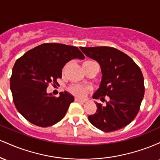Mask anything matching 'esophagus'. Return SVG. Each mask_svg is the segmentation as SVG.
Wrapping results in <instances>:
<instances>
[{
  "mask_svg": "<svg viewBox=\"0 0 160 160\" xmlns=\"http://www.w3.org/2000/svg\"><path fill=\"white\" fill-rule=\"evenodd\" d=\"M75 101H76V102H86V99H81V98H75Z\"/></svg>",
  "mask_w": 160,
  "mask_h": 160,
  "instance_id": "34e87169",
  "label": "esophagus"
}]
</instances>
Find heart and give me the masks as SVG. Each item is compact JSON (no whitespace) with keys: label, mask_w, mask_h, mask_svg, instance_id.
<instances>
[{"label":"heart","mask_w":160,"mask_h":160,"mask_svg":"<svg viewBox=\"0 0 160 160\" xmlns=\"http://www.w3.org/2000/svg\"><path fill=\"white\" fill-rule=\"evenodd\" d=\"M91 62V61L84 62L83 63H86V62ZM65 68H66V66L65 67V68H64V70L65 69ZM71 90L74 95H78V96L82 97V96H84V95L86 94L87 89L85 87H83V86H74V87L71 88Z\"/></svg>","instance_id":"b5f03b06"}]
</instances>
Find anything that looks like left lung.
<instances>
[{
    "instance_id": "1",
    "label": "left lung",
    "mask_w": 160,
    "mask_h": 160,
    "mask_svg": "<svg viewBox=\"0 0 160 160\" xmlns=\"http://www.w3.org/2000/svg\"><path fill=\"white\" fill-rule=\"evenodd\" d=\"M86 56L100 65L102 80L93 94L94 99L104 96V105L95 102L97 111L88 120L105 132L125 127L135 118L144 95V77L140 68L129 56L109 47H80Z\"/></svg>"
}]
</instances>
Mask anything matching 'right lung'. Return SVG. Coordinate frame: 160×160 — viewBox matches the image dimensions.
I'll return each instance as SVG.
<instances>
[{
	"label": "right lung",
	"instance_id": "1",
	"mask_svg": "<svg viewBox=\"0 0 160 160\" xmlns=\"http://www.w3.org/2000/svg\"><path fill=\"white\" fill-rule=\"evenodd\" d=\"M74 58H85L78 47L47 43L30 49L16 60L10 90L16 109L28 121L47 127L65 117L74 96L65 91L55 97L47 92V88L62 78L64 66Z\"/></svg>",
	"mask_w": 160,
	"mask_h": 160
}]
</instances>
